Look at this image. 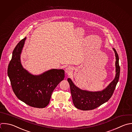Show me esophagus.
Masks as SVG:
<instances>
[{
	"label": "esophagus",
	"mask_w": 132,
	"mask_h": 132,
	"mask_svg": "<svg viewBox=\"0 0 132 132\" xmlns=\"http://www.w3.org/2000/svg\"><path fill=\"white\" fill-rule=\"evenodd\" d=\"M73 71V69L72 68H71L70 67H69L68 68H67L65 69V72L67 74H70Z\"/></svg>",
	"instance_id": "esophagus-1"
}]
</instances>
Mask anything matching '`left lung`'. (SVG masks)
Returning <instances> with one entry per match:
<instances>
[{"label":"left lung","instance_id":"obj_1","mask_svg":"<svg viewBox=\"0 0 132 132\" xmlns=\"http://www.w3.org/2000/svg\"><path fill=\"white\" fill-rule=\"evenodd\" d=\"M116 57V75L114 79L103 90L98 91H90L82 90L73 83L71 78H68L73 104L76 108L82 110L94 109L107 102L111 97L120 76L119 56L116 50L112 48Z\"/></svg>","mask_w":132,"mask_h":132}]
</instances>
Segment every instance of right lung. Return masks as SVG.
I'll use <instances>...</instances> for the list:
<instances>
[{
    "label": "right lung",
    "mask_w": 132,
    "mask_h": 132,
    "mask_svg": "<svg viewBox=\"0 0 132 132\" xmlns=\"http://www.w3.org/2000/svg\"><path fill=\"white\" fill-rule=\"evenodd\" d=\"M26 37L16 46L8 69V75L17 97L31 107L42 108L50 103L53 91L64 78L62 69H51L40 75H33L25 69L21 55Z\"/></svg>",
    "instance_id": "1"
}]
</instances>
